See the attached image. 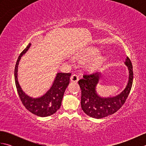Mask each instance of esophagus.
<instances>
[{
	"label": "esophagus",
	"mask_w": 146,
	"mask_h": 146,
	"mask_svg": "<svg viewBox=\"0 0 146 146\" xmlns=\"http://www.w3.org/2000/svg\"><path fill=\"white\" fill-rule=\"evenodd\" d=\"M70 80H71V81L72 82H77L78 81V80H79V76L77 75H75V74H74V75H73L72 76H71Z\"/></svg>",
	"instance_id": "esophagus-1"
}]
</instances>
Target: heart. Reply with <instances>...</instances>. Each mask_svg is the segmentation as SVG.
<instances>
[{"label":"heart","mask_w":146,"mask_h":146,"mask_svg":"<svg viewBox=\"0 0 146 146\" xmlns=\"http://www.w3.org/2000/svg\"><path fill=\"white\" fill-rule=\"evenodd\" d=\"M95 54V52H92L86 55L85 58L86 59H90L92 58L93 56ZM104 60V58L103 56L102 55H98L97 56H95L94 58H92V60L88 62V67L90 68V69L94 70L99 67L100 65L103 63Z\"/></svg>","instance_id":"1"}]
</instances>
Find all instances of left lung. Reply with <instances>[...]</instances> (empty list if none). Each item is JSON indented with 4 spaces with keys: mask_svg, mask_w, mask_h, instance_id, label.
<instances>
[{
    "mask_svg": "<svg viewBox=\"0 0 146 146\" xmlns=\"http://www.w3.org/2000/svg\"><path fill=\"white\" fill-rule=\"evenodd\" d=\"M125 64L128 68L129 80L125 89L112 97H102L96 90V86L101 78V73L95 71L91 74H85L82 79L78 81L82 90L81 106L87 115L102 119L115 113L125 103L132 88L133 82V68L131 60L127 56Z\"/></svg>",
    "mask_w": 146,
    "mask_h": 146,
    "instance_id": "left-lung-1",
    "label": "left lung"
}]
</instances>
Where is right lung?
I'll list each match as a JSON object with an SVG mask.
<instances>
[{"mask_svg":"<svg viewBox=\"0 0 146 146\" xmlns=\"http://www.w3.org/2000/svg\"><path fill=\"white\" fill-rule=\"evenodd\" d=\"M31 44L27 45L19 56L14 70L15 83L22 103L31 112L39 117H45L54 114L60 108L65 90L70 83L71 73H58L51 87L44 95L38 98H32L22 90L17 79L18 65L23 55L29 49Z\"/></svg>","mask_w":146,"mask_h":146,"instance_id":"add662e5","label":"right lung"}]
</instances>
